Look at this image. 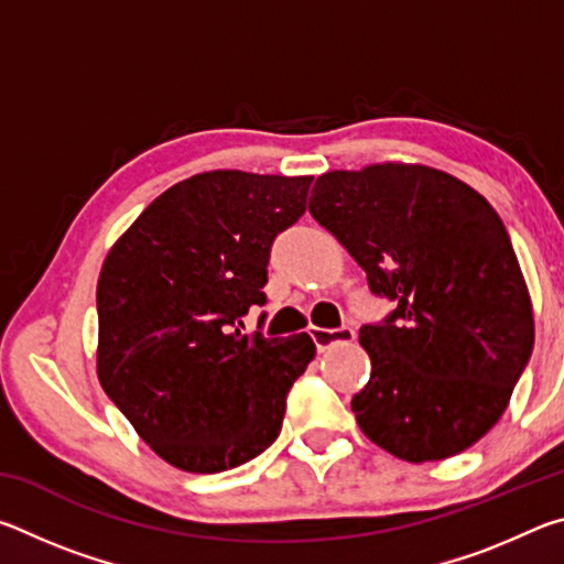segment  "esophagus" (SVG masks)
<instances>
[{"label": "esophagus", "instance_id": "obj_1", "mask_svg": "<svg viewBox=\"0 0 564 564\" xmlns=\"http://www.w3.org/2000/svg\"><path fill=\"white\" fill-rule=\"evenodd\" d=\"M311 338H313V343H316L318 352H326L330 346H336V343H350V340H356V330L348 328V326L336 328V330L313 328V330H311Z\"/></svg>", "mask_w": 564, "mask_h": 564}]
</instances>
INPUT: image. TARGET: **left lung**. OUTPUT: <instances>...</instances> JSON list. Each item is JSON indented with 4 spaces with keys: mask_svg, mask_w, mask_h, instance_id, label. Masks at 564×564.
Listing matches in <instances>:
<instances>
[{
    "mask_svg": "<svg viewBox=\"0 0 564 564\" xmlns=\"http://www.w3.org/2000/svg\"><path fill=\"white\" fill-rule=\"evenodd\" d=\"M308 212L370 291L398 303L360 328L373 368L350 400L360 431L408 463L467 451L505 413L534 343L500 216L460 178L420 164L328 171Z\"/></svg>",
    "mask_w": 564,
    "mask_h": 564,
    "instance_id": "obj_1",
    "label": "left lung"
}]
</instances>
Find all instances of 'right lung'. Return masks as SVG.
<instances>
[{
  "instance_id": "1",
  "label": "right lung",
  "mask_w": 564,
  "mask_h": 564,
  "mask_svg": "<svg viewBox=\"0 0 564 564\" xmlns=\"http://www.w3.org/2000/svg\"><path fill=\"white\" fill-rule=\"evenodd\" d=\"M313 176L206 171L164 191L111 246L97 285V373L169 465L224 473L281 433L316 356L308 333L246 336L273 238L305 212Z\"/></svg>"
}]
</instances>
